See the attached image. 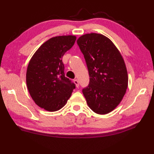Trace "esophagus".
I'll return each mask as SVG.
<instances>
[{
  "label": "esophagus",
  "mask_w": 154,
  "mask_h": 154,
  "mask_svg": "<svg viewBox=\"0 0 154 154\" xmlns=\"http://www.w3.org/2000/svg\"><path fill=\"white\" fill-rule=\"evenodd\" d=\"M74 83L75 84V85H76L77 87H79V81H78L77 79H75L74 80Z\"/></svg>",
  "instance_id": "esophagus-1"
}]
</instances>
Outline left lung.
Listing matches in <instances>:
<instances>
[{
  "label": "left lung",
  "instance_id": "obj_1",
  "mask_svg": "<svg viewBox=\"0 0 154 154\" xmlns=\"http://www.w3.org/2000/svg\"><path fill=\"white\" fill-rule=\"evenodd\" d=\"M77 43L90 77L89 85L83 89L88 106L97 114L109 113L120 104L128 87L123 57L112 42L102 34L83 35Z\"/></svg>",
  "mask_w": 154,
  "mask_h": 154
}]
</instances>
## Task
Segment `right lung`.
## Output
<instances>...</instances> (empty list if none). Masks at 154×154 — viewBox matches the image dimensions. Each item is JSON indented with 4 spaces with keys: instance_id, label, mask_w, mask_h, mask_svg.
Returning <instances> with one entry per match:
<instances>
[{
    "instance_id": "1",
    "label": "right lung",
    "mask_w": 154,
    "mask_h": 154,
    "mask_svg": "<svg viewBox=\"0 0 154 154\" xmlns=\"http://www.w3.org/2000/svg\"><path fill=\"white\" fill-rule=\"evenodd\" d=\"M76 40L75 35L50 38L35 52L29 62L26 84L35 103L54 112L63 108L69 99L75 85L65 76L62 57Z\"/></svg>"
}]
</instances>
